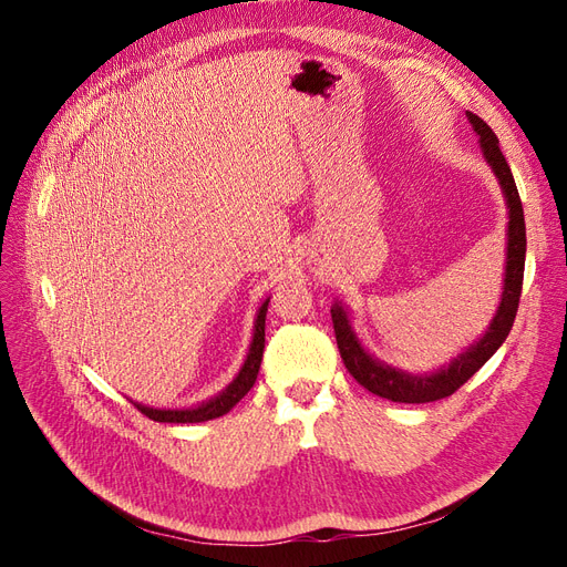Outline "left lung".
I'll use <instances>...</instances> for the list:
<instances>
[{"instance_id":"obj_1","label":"left lung","mask_w":567,"mask_h":567,"mask_svg":"<svg viewBox=\"0 0 567 567\" xmlns=\"http://www.w3.org/2000/svg\"><path fill=\"white\" fill-rule=\"evenodd\" d=\"M466 115L471 120L473 130L480 134V146H483L485 158L492 165L494 175L499 177V184L504 188V196L508 203V252H506V279H504L502 305L489 323V331L480 338L468 352H463L458 359H454L447 369L431 375H411L400 369L375 362V359L359 346L346 310H342L340 305H333L331 310L333 331H336L338 350H340L342 362H346V369L352 373V379L359 385H364L369 392L379 394V398H385L390 402L423 404V402L450 398V394H454L496 350L502 348V342L513 329V321H516L520 290H523V271H525V246H527L523 203L518 196L516 179L511 175V167L499 148L496 134L483 117H477L475 113H466Z\"/></svg>"}]
</instances>
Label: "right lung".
I'll use <instances>...</instances> for the list:
<instances>
[{
    "label": "right lung",
    "instance_id": "add662e5",
    "mask_svg": "<svg viewBox=\"0 0 567 567\" xmlns=\"http://www.w3.org/2000/svg\"><path fill=\"white\" fill-rule=\"evenodd\" d=\"M267 305H269V300H265L262 307H260V312H257L255 333H252L250 352H248V359H246L244 369L238 371L236 381L225 392H219L215 400L205 402V404H200L196 409H151V406H142V404H134V406L140 409L144 416H148L151 421H158V423H203V421H213V419H219V416L229 414V411L250 392V388L257 381V373H260L262 352H265Z\"/></svg>",
    "mask_w": 567,
    "mask_h": 567
}]
</instances>
